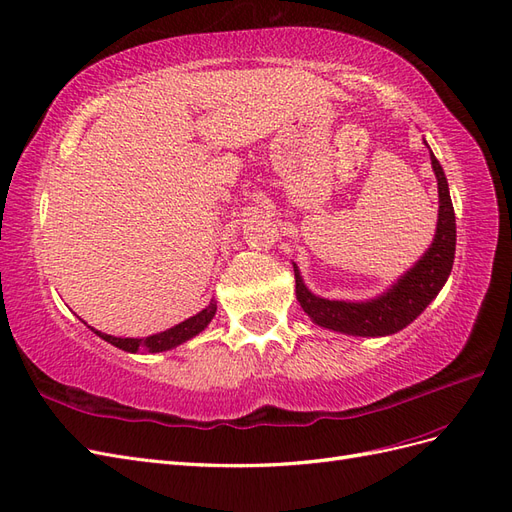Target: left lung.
Instances as JSON below:
<instances>
[{
  "label": "left lung",
  "mask_w": 512,
  "mask_h": 512,
  "mask_svg": "<svg viewBox=\"0 0 512 512\" xmlns=\"http://www.w3.org/2000/svg\"><path fill=\"white\" fill-rule=\"evenodd\" d=\"M425 145L429 148L427 141ZM429 154L437 180V195H440V210H437L435 236L425 255L403 276H399L384 294L360 302L315 296L304 285L302 274L294 264L296 298L313 324L341 334H352V337H388V334L410 326L440 294L450 276L452 261H455L457 223L444 169L440 160L433 156L431 148Z\"/></svg>",
  "instance_id": "obj_1"
}]
</instances>
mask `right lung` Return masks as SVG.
Segmentation results:
<instances>
[{"label":"right lung","instance_id":"right-lung-1","mask_svg":"<svg viewBox=\"0 0 512 512\" xmlns=\"http://www.w3.org/2000/svg\"><path fill=\"white\" fill-rule=\"evenodd\" d=\"M216 315V300H210V304L206 306V309L199 311L197 315L188 317L184 321H180V324H175L173 328L169 330H163V332H156V334H150V337H141V339H133V337H111V334H105L100 332L92 326L90 328L94 334H98L100 339H105L107 343L115 345L118 349H124V352H130V354H158V352H167V349H173L178 347L186 341H191L193 337H197L199 332H203L208 328V324L212 321V317ZM85 324V321H83Z\"/></svg>","mask_w":512,"mask_h":512}]
</instances>
